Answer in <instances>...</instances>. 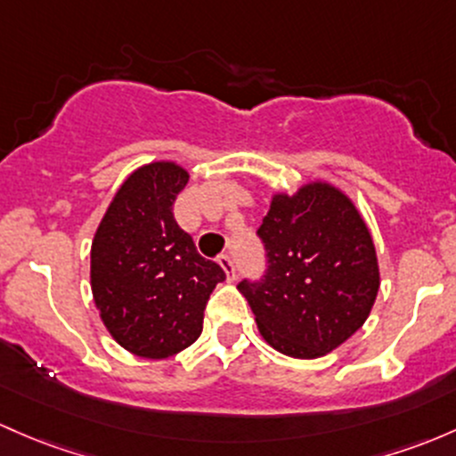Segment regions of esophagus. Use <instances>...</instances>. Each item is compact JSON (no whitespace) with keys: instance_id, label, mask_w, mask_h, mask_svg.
Here are the masks:
<instances>
[{"instance_id":"esophagus-1","label":"esophagus","mask_w":456,"mask_h":456,"mask_svg":"<svg viewBox=\"0 0 456 456\" xmlns=\"http://www.w3.org/2000/svg\"><path fill=\"white\" fill-rule=\"evenodd\" d=\"M216 262H218L220 268H223V271L227 273V280L229 281L236 280V266H233V260L227 256V253H223V256L216 257Z\"/></svg>"}]
</instances>
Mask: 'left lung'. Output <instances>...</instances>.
<instances>
[{"mask_svg":"<svg viewBox=\"0 0 456 456\" xmlns=\"http://www.w3.org/2000/svg\"><path fill=\"white\" fill-rule=\"evenodd\" d=\"M268 273L238 290L262 338L290 358H321L362 328L380 289L376 244L356 203L323 179L275 191L257 229Z\"/></svg>","mask_w":456,"mask_h":456,"instance_id":"obj_1","label":"left lung"}]
</instances>
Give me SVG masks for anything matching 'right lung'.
<instances>
[{
    "mask_svg": "<svg viewBox=\"0 0 456 456\" xmlns=\"http://www.w3.org/2000/svg\"><path fill=\"white\" fill-rule=\"evenodd\" d=\"M190 172L172 159L124 179L91 240V292L113 341L161 361L203 332V310L224 271L199 256L172 203Z\"/></svg>",
    "mask_w": 456,
    "mask_h": 456,
    "instance_id": "right-lung-1",
    "label": "right lung"
}]
</instances>
